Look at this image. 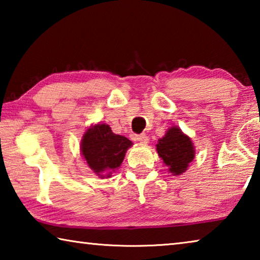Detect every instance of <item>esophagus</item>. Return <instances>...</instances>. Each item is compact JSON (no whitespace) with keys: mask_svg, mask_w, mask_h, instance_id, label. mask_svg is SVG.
<instances>
[{"mask_svg":"<svg viewBox=\"0 0 260 260\" xmlns=\"http://www.w3.org/2000/svg\"><path fill=\"white\" fill-rule=\"evenodd\" d=\"M135 140L139 141L140 143L142 144H147L149 142V139L146 134H140V135H135Z\"/></svg>","mask_w":260,"mask_h":260,"instance_id":"obj_1","label":"esophagus"}]
</instances>
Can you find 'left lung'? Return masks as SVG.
Masks as SVG:
<instances>
[{
    "label": "left lung",
    "mask_w": 260,
    "mask_h": 260,
    "mask_svg": "<svg viewBox=\"0 0 260 260\" xmlns=\"http://www.w3.org/2000/svg\"><path fill=\"white\" fill-rule=\"evenodd\" d=\"M157 152L173 175L183 173L195 157L191 140L177 127L170 128L158 140Z\"/></svg>",
    "instance_id": "8db88e82"
}]
</instances>
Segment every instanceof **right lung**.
<instances>
[{
  "mask_svg": "<svg viewBox=\"0 0 260 260\" xmlns=\"http://www.w3.org/2000/svg\"><path fill=\"white\" fill-rule=\"evenodd\" d=\"M131 146L132 142L128 139L114 134L109 125L102 124L86 131L81 142V151L90 169L103 177L102 173H111V171L120 166Z\"/></svg>",
  "mask_w": 260,
  "mask_h": 260,
  "instance_id": "add662e5",
  "label": "right lung"
}]
</instances>
